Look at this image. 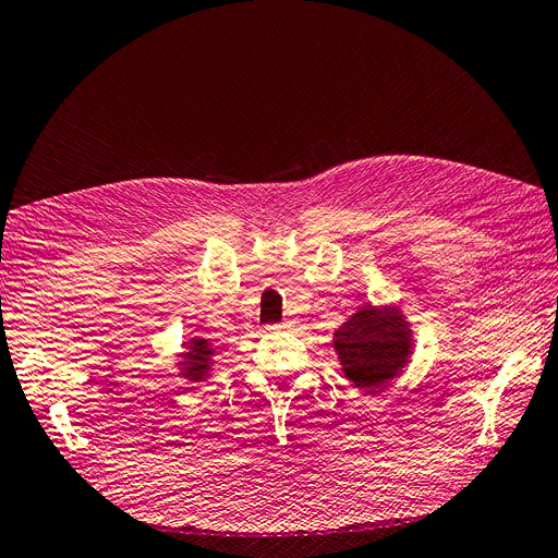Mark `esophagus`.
Returning <instances> with one entry per match:
<instances>
[{"mask_svg": "<svg viewBox=\"0 0 558 558\" xmlns=\"http://www.w3.org/2000/svg\"><path fill=\"white\" fill-rule=\"evenodd\" d=\"M269 330H279V328H291V324L289 326H267Z\"/></svg>", "mask_w": 558, "mask_h": 558, "instance_id": "obj_1", "label": "esophagus"}]
</instances>
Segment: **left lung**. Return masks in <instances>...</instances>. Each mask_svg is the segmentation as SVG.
I'll return each mask as SVG.
<instances>
[{"instance_id": "8db88e82", "label": "left lung", "mask_w": 558, "mask_h": 558, "mask_svg": "<svg viewBox=\"0 0 558 558\" xmlns=\"http://www.w3.org/2000/svg\"><path fill=\"white\" fill-rule=\"evenodd\" d=\"M344 377L363 393H377L402 375L414 353V332L398 305L359 307L332 332Z\"/></svg>"}]
</instances>
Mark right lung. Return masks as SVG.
<instances>
[{"label":"right lung","instance_id":"obj_1","mask_svg":"<svg viewBox=\"0 0 558 558\" xmlns=\"http://www.w3.org/2000/svg\"><path fill=\"white\" fill-rule=\"evenodd\" d=\"M183 351L177 353V363L174 367L179 369V377L191 381V384H199L207 381L211 377V367H214V344L207 340V337L195 335L191 340H185Z\"/></svg>","mask_w":558,"mask_h":558}]
</instances>
